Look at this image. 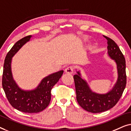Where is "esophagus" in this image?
I'll return each mask as SVG.
<instances>
[{"label": "esophagus", "instance_id": "34e87169", "mask_svg": "<svg viewBox=\"0 0 131 131\" xmlns=\"http://www.w3.org/2000/svg\"><path fill=\"white\" fill-rule=\"evenodd\" d=\"M65 73H68V74H72L73 72V68L72 66H69V67L66 68L65 70Z\"/></svg>", "mask_w": 131, "mask_h": 131}]
</instances>
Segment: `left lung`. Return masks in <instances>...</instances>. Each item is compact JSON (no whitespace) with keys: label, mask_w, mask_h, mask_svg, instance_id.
I'll return each mask as SVG.
<instances>
[{"label":"left lung","mask_w":131,"mask_h":131,"mask_svg":"<svg viewBox=\"0 0 131 131\" xmlns=\"http://www.w3.org/2000/svg\"><path fill=\"white\" fill-rule=\"evenodd\" d=\"M107 40V54L117 65V80L112 89L106 94H98L90 89L85 80L81 78L80 71L73 76L77 100L82 108L91 113L105 112L118 102L126 84V62L124 56L116 43L111 38L104 36Z\"/></svg>","instance_id":"obj_1"}]
</instances>
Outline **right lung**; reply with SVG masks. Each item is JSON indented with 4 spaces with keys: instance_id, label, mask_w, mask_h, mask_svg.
I'll use <instances>...</instances> for the list:
<instances>
[{
    "instance_id": "right-lung-1",
    "label": "right lung",
    "mask_w": 131,
    "mask_h": 131,
    "mask_svg": "<svg viewBox=\"0 0 131 131\" xmlns=\"http://www.w3.org/2000/svg\"><path fill=\"white\" fill-rule=\"evenodd\" d=\"M31 37L28 36L21 38L11 48L5 58L2 75V86L11 106L19 111L28 113H38L49 106L51 100V90L63 73L62 70L46 77L34 90H23L18 86L12 77V59L29 41Z\"/></svg>"
}]
</instances>
